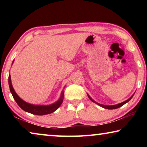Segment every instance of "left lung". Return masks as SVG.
I'll return each mask as SVG.
<instances>
[{
	"instance_id": "8db88e82",
	"label": "left lung",
	"mask_w": 147,
	"mask_h": 147,
	"mask_svg": "<svg viewBox=\"0 0 147 147\" xmlns=\"http://www.w3.org/2000/svg\"><path fill=\"white\" fill-rule=\"evenodd\" d=\"M133 96H134V94H133L132 96H131V97H130V98H128L127 100L124 101V102H123L120 103V104H116V105H113V106H105V105H102V104H98V103H96V104H98V105H100V106L102 107V108H106V109H117V108H120V107H121L122 106H123L124 104H125L126 102H128V101H130V99L133 97ZM89 98H90L92 101L94 102H94L93 100H92V98H90V97H89Z\"/></svg>"
}]
</instances>
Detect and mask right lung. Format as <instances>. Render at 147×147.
<instances>
[{"label":"right lung","instance_id":"add662e5","mask_svg":"<svg viewBox=\"0 0 147 147\" xmlns=\"http://www.w3.org/2000/svg\"><path fill=\"white\" fill-rule=\"evenodd\" d=\"M8 82H9V89L12 94V96L14 98V100H16L17 104H18L19 106L21 109H23L26 112L30 113L34 115H47V114H49L55 111L57 109H58L62 103L63 100V91L62 92L61 98H59V100L56 102V103L49 106H37V105H33V104H30L26 102L24 100L19 97L17 95V93L15 92L14 89L12 87L11 85V77L10 75H9L8 77Z\"/></svg>","mask_w":147,"mask_h":147}]
</instances>
